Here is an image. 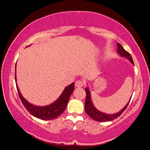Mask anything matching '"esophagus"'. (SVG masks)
<instances>
[{"label":"esophagus","instance_id":"34e87169","mask_svg":"<svg viewBox=\"0 0 150 150\" xmlns=\"http://www.w3.org/2000/svg\"><path fill=\"white\" fill-rule=\"evenodd\" d=\"M85 81H82V80H78V81H76L75 83V86L77 87H82L83 86L85 85Z\"/></svg>","mask_w":150,"mask_h":150}]
</instances>
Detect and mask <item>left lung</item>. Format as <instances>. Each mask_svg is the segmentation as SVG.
Wrapping results in <instances>:
<instances>
[{"label": "left lung", "instance_id": "1", "mask_svg": "<svg viewBox=\"0 0 150 150\" xmlns=\"http://www.w3.org/2000/svg\"><path fill=\"white\" fill-rule=\"evenodd\" d=\"M118 49H117V52L120 54L122 57H125L127 59H128L132 63L134 64L133 62L132 56H131L130 53L127 52L126 50H125L124 48L122 46V45L120 44H117ZM85 91H86V99H85V111L87 112V114L89 115L91 119H93V120L97 121V122H109V121H112L115 120V119L117 118L118 117H120L121 115L122 114V112L126 109L127 106H128L129 102L130 101V99L129 100V102L125 106V107L123 108L122 110H120V112H117L115 114H112V115H107L99 111V110L96 109L94 107L93 104H92L91 99V96H90V93L88 88H85Z\"/></svg>", "mask_w": 150, "mask_h": 150}]
</instances>
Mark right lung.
I'll return each mask as SVG.
<instances>
[{"label":"right lung","instance_id":"1","mask_svg":"<svg viewBox=\"0 0 150 150\" xmlns=\"http://www.w3.org/2000/svg\"><path fill=\"white\" fill-rule=\"evenodd\" d=\"M15 79L16 80V74ZM16 87H17V91L20 100L22 101V104H23L24 107L26 108V109L32 115L43 120H52L57 118L59 115H61L64 112L65 108H66L67 104L68 102L69 97H70L71 94L74 91V83H72L71 85L66 87L60 97L54 103L50 104V105L43 106V107L33 106V104L28 103L22 96L21 93H20L19 89L18 88V86Z\"/></svg>","mask_w":150,"mask_h":150}]
</instances>
